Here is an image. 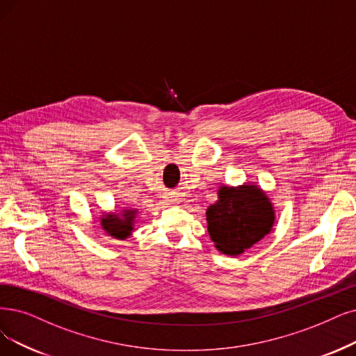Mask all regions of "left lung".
<instances>
[{"mask_svg":"<svg viewBox=\"0 0 356 356\" xmlns=\"http://www.w3.org/2000/svg\"><path fill=\"white\" fill-rule=\"evenodd\" d=\"M210 239L222 254L241 255L270 234L276 211L263 188L251 182L220 186L206 211Z\"/></svg>","mask_w":356,"mask_h":356,"instance_id":"left-lung-1","label":"left lung"}]
</instances>
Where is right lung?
<instances>
[{"label":"right lung","mask_w":356,"mask_h":356,"mask_svg":"<svg viewBox=\"0 0 356 356\" xmlns=\"http://www.w3.org/2000/svg\"><path fill=\"white\" fill-rule=\"evenodd\" d=\"M137 209H124L120 213H105L99 222L102 229L112 238L125 239L134 231Z\"/></svg>","instance_id":"add662e5"}]
</instances>
